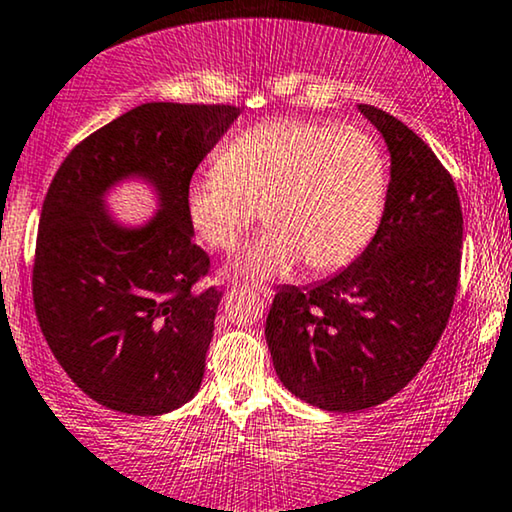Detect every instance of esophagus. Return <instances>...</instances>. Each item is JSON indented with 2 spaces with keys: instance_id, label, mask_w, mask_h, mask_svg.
<instances>
[{
  "instance_id": "esophagus-1",
  "label": "esophagus",
  "mask_w": 512,
  "mask_h": 512,
  "mask_svg": "<svg viewBox=\"0 0 512 512\" xmlns=\"http://www.w3.org/2000/svg\"><path fill=\"white\" fill-rule=\"evenodd\" d=\"M250 288L255 290V293L260 297H264V300H271V295H274V290L267 288V286H250Z\"/></svg>"
}]
</instances>
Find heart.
Segmentation results:
<instances>
[{"mask_svg":"<svg viewBox=\"0 0 512 512\" xmlns=\"http://www.w3.org/2000/svg\"><path fill=\"white\" fill-rule=\"evenodd\" d=\"M390 165L375 134L359 125L276 118L224 146L217 167L186 189V217L200 243L231 252L262 210L269 229L238 255L252 276L316 274L354 262L383 219Z\"/></svg>","mask_w":512,"mask_h":512,"instance_id":"obj_1","label":"heart"}]
</instances>
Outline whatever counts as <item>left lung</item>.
<instances>
[{
  "label": "left lung",
  "mask_w": 512,
  "mask_h": 512,
  "mask_svg": "<svg viewBox=\"0 0 512 512\" xmlns=\"http://www.w3.org/2000/svg\"><path fill=\"white\" fill-rule=\"evenodd\" d=\"M359 111L392 153V179L366 250L319 286H281L267 345L281 383L326 411L394 397L442 338L461 278L463 212L454 179L413 129L380 108Z\"/></svg>",
  "instance_id": "obj_1"
}]
</instances>
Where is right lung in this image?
I'll list each match as a JSON object with an SVG mask.
<instances>
[{
    "instance_id": "1",
    "label": "right lung",
    "mask_w": 512,
    "mask_h": 512,
    "mask_svg": "<svg viewBox=\"0 0 512 512\" xmlns=\"http://www.w3.org/2000/svg\"><path fill=\"white\" fill-rule=\"evenodd\" d=\"M241 108L144 103L66 155L44 198L32 300L51 352L73 383L120 413L160 416L198 392L219 293L196 288L210 255L193 243L186 189ZM144 173L164 210L139 232L113 225L102 191Z\"/></svg>"
}]
</instances>
